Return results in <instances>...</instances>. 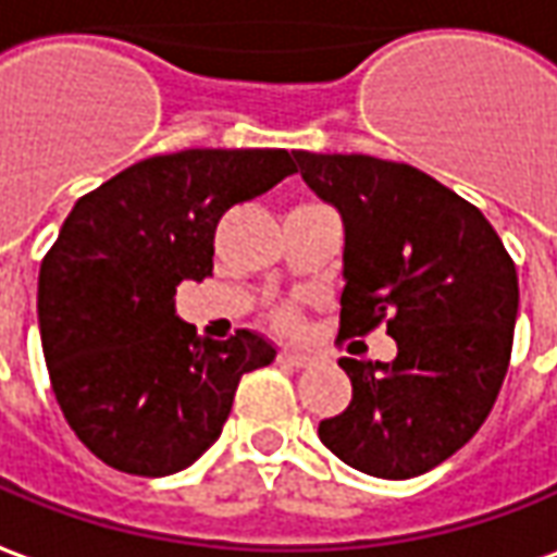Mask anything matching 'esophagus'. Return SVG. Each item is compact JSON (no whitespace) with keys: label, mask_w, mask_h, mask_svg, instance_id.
<instances>
[{"label":"esophagus","mask_w":557,"mask_h":557,"mask_svg":"<svg viewBox=\"0 0 557 557\" xmlns=\"http://www.w3.org/2000/svg\"><path fill=\"white\" fill-rule=\"evenodd\" d=\"M278 363L282 367H290V370H302V367H309L312 363V355H306V351H282L278 355Z\"/></svg>","instance_id":"1"}]
</instances>
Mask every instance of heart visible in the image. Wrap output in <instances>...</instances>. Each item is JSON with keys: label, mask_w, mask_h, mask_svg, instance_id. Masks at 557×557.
Returning <instances> with one entry per match:
<instances>
[{"label": "heart", "mask_w": 557, "mask_h": 557, "mask_svg": "<svg viewBox=\"0 0 557 557\" xmlns=\"http://www.w3.org/2000/svg\"><path fill=\"white\" fill-rule=\"evenodd\" d=\"M290 321H294V315H290V312H287V315H285V324H290Z\"/></svg>", "instance_id": "obj_1"}]
</instances>
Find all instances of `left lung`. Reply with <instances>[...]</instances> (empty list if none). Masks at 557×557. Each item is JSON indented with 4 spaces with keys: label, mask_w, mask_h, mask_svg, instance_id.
<instances>
[{
    "label": "left lung",
    "mask_w": 557,
    "mask_h": 557,
    "mask_svg": "<svg viewBox=\"0 0 557 557\" xmlns=\"http://www.w3.org/2000/svg\"><path fill=\"white\" fill-rule=\"evenodd\" d=\"M302 182L343 214L339 336L379 324L397 358H343L351 403L321 443L379 479L451 458L488 418L519 315V275L485 214L428 172L367 154L294 151Z\"/></svg>",
    "instance_id": "obj_1"
}]
</instances>
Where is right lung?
<instances>
[{
	"mask_svg": "<svg viewBox=\"0 0 557 557\" xmlns=\"http://www.w3.org/2000/svg\"><path fill=\"white\" fill-rule=\"evenodd\" d=\"M285 148H190L133 163L84 194L38 270L51 388L84 446L133 476H169L224 431L239 379L275 358L239 330L199 339L175 287L212 275L227 209L294 175Z\"/></svg>",
	"mask_w": 557,
	"mask_h": 557,
	"instance_id": "add662e5",
	"label": "right lung"
}]
</instances>
